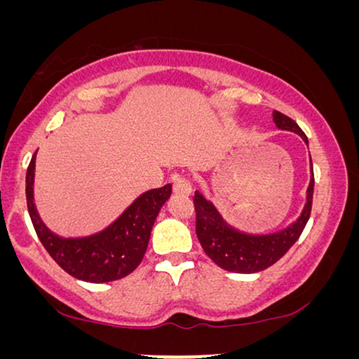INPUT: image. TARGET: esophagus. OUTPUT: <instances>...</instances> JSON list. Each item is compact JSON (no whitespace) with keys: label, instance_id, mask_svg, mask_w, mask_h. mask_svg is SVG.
Segmentation results:
<instances>
[{"label":"esophagus","instance_id":"obj_1","mask_svg":"<svg viewBox=\"0 0 359 359\" xmlns=\"http://www.w3.org/2000/svg\"><path fill=\"white\" fill-rule=\"evenodd\" d=\"M191 183H189V180H186V178H183V176H180V178H176L175 180V183H173V191L176 194H183V196H189L191 194Z\"/></svg>","mask_w":359,"mask_h":359}]
</instances>
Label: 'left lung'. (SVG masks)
<instances>
[{"label": "left lung", "mask_w": 359, "mask_h": 359, "mask_svg": "<svg viewBox=\"0 0 359 359\" xmlns=\"http://www.w3.org/2000/svg\"><path fill=\"white\" fill-rule=\"evenodd\" d=\"M273 121L278 129L294 132L309 145L307 137L301 127L287 116L274 111ZM311 175L312 178L307 188V201L301 215L286 229L271 233H248L235 229L222 217L214 203L205 199L199 191H196L193 198L196 210V235H198L205 255L217 266L230 273H258L276 263L297 242L309 217H311L313 194L312 160Z\"/></svg>", "instance_id": "8db88e82"}]
</instances>
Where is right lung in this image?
<instances>
[{
  "mask_svg": "<svg viewBox=\"0 0 359 359\" xmlns=\"http://www.w3.org/2000/svg\"><path fill=\"white\" fill-rule=\"evenodd\" d=\"M36 155L26 175L27 210L43 248L70 276L86 283H111L130 274L147 252L156 215L171 196V184L149 189L100 232L81 237H62L43 224L34 203Z\"/></svg>",
  "mask_w": 359,
  "mask_h": 359,
  "instance_id": "obj_1",
  "label": "right lung"
}]
</instances>
